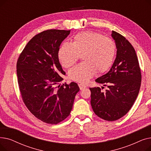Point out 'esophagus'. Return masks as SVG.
I'll return each mask as SVG.
<instances>
[{
    "label": "esophagus",
    "mask_w": 151,
    "mask_h": 151,
    "mask_svg": "<svg viewBox=\"0 0 151 151\" xmlns=\"http://www.w3.org/2000/svg\"><path fill=\"white\" fill-rule=\"evenodd\" d=\"M78 86H79V87H80V90H82V89H83L86 88V86L83 84H78Z\"/></svg>",
    "instance_id": "obj_1"
}]
</instances>
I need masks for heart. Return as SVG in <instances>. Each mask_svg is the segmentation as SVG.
<instances>
[{"label": "heart", "instance_id": "b5f03b06", "mask_svg": "<svg viewBox=\"0 0 151 151\" xmlns=\"http://www.w3.org/2000/svg\"><path fill=\"white\" fill-rule=\"evenodd\" d=\"M116 52V44L111 39L86 31L76 35L71 43H62L58 50V58L63 67L69 68L82 55L84 62L71 68L68 76L71 80L85 83L97 71L104 73L111 67Z\"/></svg>", "mask_w": 151, "mask_h": 151}]
</instances>
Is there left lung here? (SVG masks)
<instances>
[{
  "label": "left lung",
  "instance_id": "obj_1",
  "mask_svg": "<svg viewBox=\"0 0 151 151\" xmlns=\"http://www.w3.org/2000/svg\"><path fill=\"white\" fill-rule=\"evenodd\" d=\"M111 36L117 47L116 58L109 71L96 80L108 89L103 92L90 88L93 112L108 121H114L129 112L138 95L141 74L135 50L124 37L115 31Z\"/></svg>",
  "mask_w": 151,
  "mask_h": 151
}]
</instances>
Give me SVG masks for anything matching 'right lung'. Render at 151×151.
Listing matches in <instances>:
<instances>
[{
    "mask_svg": "<svg viewBox=\"0 0 151 151\" xmlns=\"http://www.w3.org/2000/svg\"><path fill=\"white\" fill-rule=\"evenodd\" d=\"M70 30L50 29L34 36L17 62L18 82L24 103L37 119L57 124L70 114L76 94V83L56 87L65 75L58 58L62 42Z\"/></svg>",
    "mask_w": 151,
    "mask_h": 151,
    "instance_id": "obj_1",
    "label": "right lung"
}]
</instances>
